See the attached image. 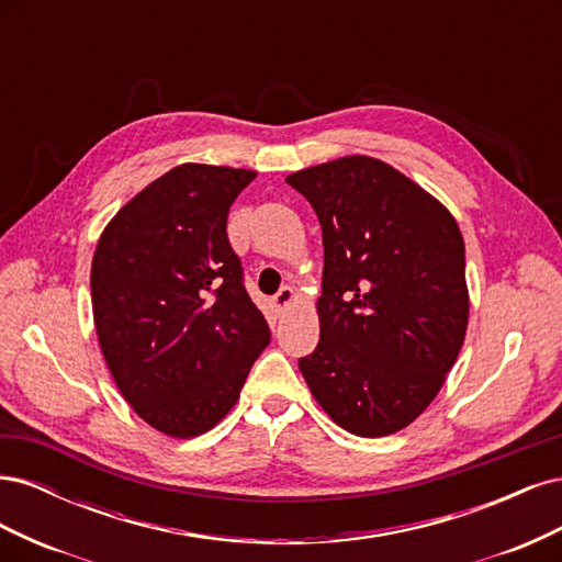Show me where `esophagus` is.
Returning a JSON list of instances; mask_svg holds the SVG:
<instances>
[{
  "mask_svg": "<svg viewBox=\"0 0 562 562\" xmlns=\"http://www.w3.org/2000/svg\"><path fill=\"white\" fill-rule=\"evenodd\" d=\"M293 302H295V291H293L291 285H283L281 291L277 293V297H274V307H277V312H283V310L291 307Z\"/></svg>",
  "mask_w": 562,
  "mask_h": 562,
  "instance_id": "esophagus-1",
  "label": "esophagus"
}]
</instances>
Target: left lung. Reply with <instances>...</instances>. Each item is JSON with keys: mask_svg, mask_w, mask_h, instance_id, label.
Listing matches in <instances>:
<instances>
[{"mask_svg": "<svg viewBox=\"0 0 562 562\" xmlns=\"http://www.w3.org/2000/svg\"><path fill=\"white\" fill-rule=\"evenodd\" d=\"M323 232L321 337L300 359L345 431L396 434L438 396L464 345V239L452 213L382 159L351 155L291 173Z\"/></svg>", "mask_w": 562, "mask_h": 562, "instance_id": "1", "label": "left lung"}]
</instances>
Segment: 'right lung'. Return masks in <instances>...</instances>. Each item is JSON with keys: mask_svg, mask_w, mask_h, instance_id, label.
Segmentation results:
<instances>
[{"mask_svg": "<svg viewBox=\"0 0 562 562\" xmlns=\"http://www.w3.org/2000/svg\"><path fill=\"white\" fill-rule=\"evenodd\" d=\"M248 168L180 164L116 211L91 262L100 351L133 413L173 438L211 431L269 345L227 239Z\"/></svg>", "mask_w": 562, "mask_h": 562, "instance_id": "add662e5", "label": "right lung"}]
</instances>
